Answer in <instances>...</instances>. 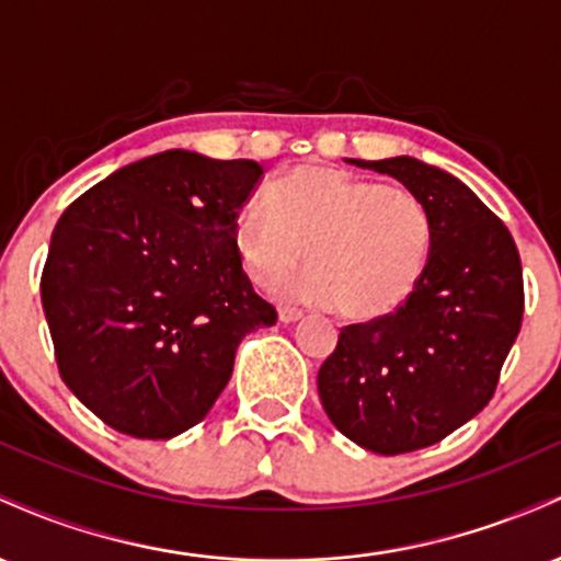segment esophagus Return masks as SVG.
I'll return each instance as SVG.
<instances>
[{"label":"esophagus","mask_w":561,"mask_h":561,"mask_svg":"<svg viewBox=\"0 0 561 561\" xmlns=\"http://www.w3.org/2000/svg\"><path fill=\"white\" fill-rule=\"evenodd\" d=\"M302 317L300 308H293V306H282L279 308V321L282 324H293V321H298Z\"/></svg>","instance_id":"obj_1"}]
</instances>
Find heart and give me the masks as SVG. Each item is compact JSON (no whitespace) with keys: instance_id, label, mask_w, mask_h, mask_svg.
<instances>
[{"instance_id":"1","label":"heart","mask_w":561,"mask_h":561,"mask_svg":"<svg viewBox=\"0 0 561 561\" xmlns=\"http://www.w3.org/2000/svg\"><path fill=\"white\" fill-rule=\"evenodd\" d=\"M242 268L274 289L311 261L293 293L332 302L351 321L390 317L420 287L435 224L420 195L330 165H298L242 205L234 224ZM312 253H307V248Z\"/></svg>"}]
</instances>
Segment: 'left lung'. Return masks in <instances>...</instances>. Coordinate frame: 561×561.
<instances>
[{
  "mask_svg": "<svg viewBox=\"0 0 561 561\" xmlns=\"http://www.w3.org/2000/svg\"><path fill=\"white\" fill-rule=\"evenodd\" d=\"M351 163L420 195L435 242L427 274L396 313L340 330L319 398L362 448L409 454L440 443L493 398L523 327V263L504 221L450 173L405 156Z\"/></svg>",
  "mask_w": 561,
  "mask_h": 561,
  "instance_id": "1",
  "label": "left lung"
}]
</instances>
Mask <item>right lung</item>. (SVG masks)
<instances>
[{
    "label": "right lung",
    "instance_id": "1",
    "mask_svg": "<svg viewBox=\"0 0 561 561\" xmlns=\"http://www.w3.org/2000/svg\"><path fill=\"white\" fill-rule=\"evenodd\" d=\"M261 173L255 160L165 150L60 216L42 306L62 382L107 427L147 440L195 427L244 334L276 324L234 242Z\"/></svg>",
    "mask_w": 561,
    "mask_h": 561
}]
</instances>
